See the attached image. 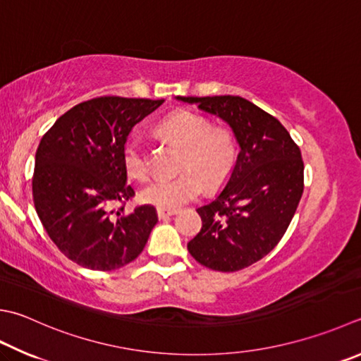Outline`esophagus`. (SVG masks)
<instances>
[{
  "label": "esophagus",
  "mask_w": 361,
  "mask_h": 361,
  "mask_svg": "<svg viewBox=\"0 0 361 361\" xmlns=\"http://www.w3.org/2000/svg\"><path fill=\"white\" fill-rule=\"evenodd\" d=\"M178 212H179V210L157 209V215H159V219H160V220H166V219H169V216H173V215H176Z\"/></svg>",
  "instance_id": "34e87169"
}]
</instances>
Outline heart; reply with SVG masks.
Listing matches in <instances>:
<instances>
[{
    "instance_id": "b5f03b06",
    "label": "heart",
    "mask_w": 361,
    "mask_h": 361,
    "mask_svg": "<svg viewBox=\"0 0 361 361\" xmlns=\"http://www.w3.org/2000/svg\"><path fill=\"white\" fill-rule=\"evenodd\" d=\"M159 130L183 147V171L173 178H159L142 188L141 200L159 209L176 210L198 198L204 188H214L228 178L237 159V141L226 127H212L207 118L193 111H178L161 121ZM122 163L128 178L145 180L151 166L138 138L126 142Z\"/></svg>"
}]
</instances>
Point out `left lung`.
Returning a JSON list of instances; mask_svg holds the SVG:
<instances>
[{"mask_svg": "<svg viewBox=\"0 0 361 361\" xmlns=\"http://www.w3.org/2000/svg\"><path fill=\"white\" fill-rule=\"evenodd\" d=\"M176 99L223 119L240 147L226 185L196 209L202 226L187 248L204 267L242 270L269 255L286 233L303 193L300 149L280 121L247 99Z\"/></svg>", "mask_w": 361, "mask_h": 361, "instance_id": "obj_1", "label": "left lung"}]
</instances>
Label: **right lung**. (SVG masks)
I'll return each mask as SVG.
<instances>
[{
  "instance_id": "right-lung-1",
  "label": "right lung",
  "mask_w": 361,
  "mask_h": 361,
  "mask_svg": "<svg viewBox=\"0 0 361 361\" xmlns=\"http://www.w3.org/2000/svg\"><path fill=\"white\" fill-rule=\"evenodd\" d=\"M163 100L97 97L64 113L40 140L32 176L34 207L61 253L91 270L137 259L157 224L154 206L126 214L135 195L122 151L132 128Z\"/></svg>"
}]
</instances>
